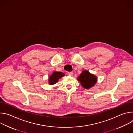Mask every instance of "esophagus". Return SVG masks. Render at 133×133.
I'll return each instance as SVG.
<instances>
[{"instance_id":"obj_1","label":"esophagus","mask_w":133,"mask_h":133,"mask_svg":"<svg viewBox=\"0 0 133 133\" xmlns=\"http://www.w3.org/2000/svg\"><path fill=\"white\" fill-rule=\"evenodd\" d=\"M68 74L70 76H72L73 75V72L72 71H69V72H68Z\"/></svg>"}]
</instances>
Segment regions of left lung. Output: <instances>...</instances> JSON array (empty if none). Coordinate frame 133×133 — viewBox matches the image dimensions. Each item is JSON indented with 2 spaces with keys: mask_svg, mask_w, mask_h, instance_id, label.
Returning <instances> with one entry per match:
<instances>
[{
  "mask_svg": "<svg viewBox=\"0 0 133 133\" xmlns=\"http://www.w3.org/2000/svg\"><path fill=\"white\" fill-rule=\"evenodd\" d=\"M77 80L84 88L87 89L95 85L97 79L96 76L90 74L87 70H84L80 74Z\"/></svg>",
  "mask_w": 133,
  "mask_h": 133,
  "instance_id": "1",
  "label": "left lung"
}]
</instances>
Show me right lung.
I'll list each match as a JSON object with an SVG mask.
<instances>
[{
	"label": "right lung",
	"mask_w": 133,
	"mask_h": 133,
	"mask_svg": "<svg viewBox=\"0 0 133 133\" xmlns=\"http://www.w3.org/2000/svg\"><path fill=\"white\" fill-rule=\"evenodd\" d=\"M64 76L65 74L63 73L62 72L54 71L52 74H51V75L49 76L48 83L50 85H54L57 82L60 78Z\"/></svg>",
	"instance_id": "obj_1"
}]
</instances>
